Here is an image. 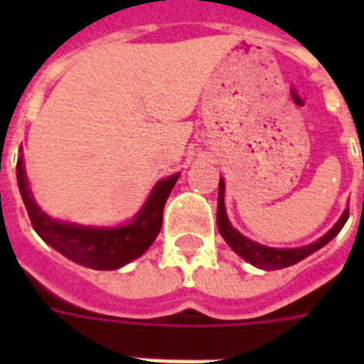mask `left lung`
<instances>
[{"instance_id":"1","label":"left lung","mask_w":364,"mask_h":364,"mask_svg":"<svg viewBox=\"0 0 364 364\" xmlns=\"http://www.w3.org/2000/svg\"><path fill=\"white\" fill-rule=\"evenodd\" d=\"M348 217H350V210H346L344 213H342L338 223H336L323 238L310 243V245H304V247L276 249L268 247V245H260V243L251 242L249 238H245L243 234H240L238 230L230 225V221H228L227 217V210H225V181H223V179L219 181V198H217V227H219V232H221V236L225 238V242H227L242 259H245L253 266L260 268V270H279V268H287V266L296 264V262H300V260L306 259V257H310L311 253H316L317 249H321L323 245H327V243L342 230V227H344L346 221H348Z\"/></svg>"}]
</instances>
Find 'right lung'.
<instances>
[{
    "mask_svg": "<svg viewBox=\"0 0 364 364\" xmlns=\"http://www.w3.org/2000/svg\"><path fill=\"white\" fill-rule=\"evenodd\" d=\"M177 179H179V173L156 183L153 193L149 194L147 202L137 211L132 223L124 227H81L75 223L56 221L45 211H41V208L33 200V194L28 188L22 156H18V162H16V181H18L20 194L24 200L33 230L58 253L77 264L94 268V270H117L128 264L130 260L141 257L151 247V243L160 232L164 204Z\"/></svg>",
    "mask_w": 364,
    "mask_h": 364,
    "instance_id": "right-lung-1",
    "label": "right lung"
}]
</instances>
